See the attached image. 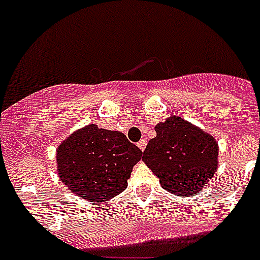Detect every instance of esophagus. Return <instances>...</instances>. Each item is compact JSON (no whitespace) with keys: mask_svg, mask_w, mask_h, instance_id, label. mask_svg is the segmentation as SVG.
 Returning <instances> with one entry per match:
<instances>
[{"mask_svg":"<svg viewBox=\"0 0 260 260\" xmlns=\"http://www.w3.org/2000/svg\"><path fill=\"white\" fill-rule=\"evenodd\" d=\"M146 146H147V141H146V139H142V141L138 142V147H139V148H141L142 151L146 150Z\"/></svg>","mask_w":260,"mask_h":260,"instance_id":"1","label":"esophagus"}]
</instances>
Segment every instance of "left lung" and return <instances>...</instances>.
<instances>
[{
  "label": "left lung",
  "instance_id": "1",
  "mask_svg": "<svg viewBox=\"0 0 260 260\" xmlns=\"http://www.w3.org/2000/svg\"><path fill=\"white\" fill-rule=\"evenodd\" d=\"M155 130L142 160L167 191L198 194L217 168L219 147L213 137L177 116L157 123Z\"/></svg>",
  "mask_w": 260,
  "mask_h": 260
}]
</instances>
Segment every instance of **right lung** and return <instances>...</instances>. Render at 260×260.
<instances>
[{"mask_svg": "<svg viewBox=\"0 0 260 260\" xmlns=\"http://www.w3.org/2000/svg\"><path fill=\"white\" fill-rule=\"evenodd\" d=\"M142 151L125 134L88 125L57 150L58 176L83 199L105 202L122 192Z\"/></svg>", "mask_w": 260, "mask_h": 260, "instance_id": "1", "label": "right lung"}]
</instances>
